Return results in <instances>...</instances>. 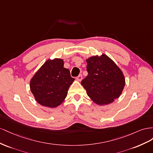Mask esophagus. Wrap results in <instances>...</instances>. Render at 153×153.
I'll list each match as a JSON object with an SVG mask.
<instances>
[{
  "instance_id": "1",
  "label": "esophagus",
  "mask_w": 153,
  "mask_h": 153,
  "mask_svg": "<svg viewBox=\"0 0 153 153\" xmlns=\"http://www.w3.org/2000/svg\"><path fill=\"white\" fill-rule=\"evenodd\" d=\"M76 79H77V80L78 81H81L82 80V74H79V75L77 77Z\"/></svg>"
}]
</instances>
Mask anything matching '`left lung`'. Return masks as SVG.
I'll return each mask as SVG.
<instances>
[{"label": "left lung", "mask_w": 153, "mask_h": 153, "mask_svg": "<svg viewBox=\"0 0 153 153\" xmlns=\"http://www.w3.org/2000/svg\"><path fill=\"white\" fill-rule=\"evenodd\" d=\"M88 76L81 81L87 95L99 105L110 104L119 97L125 86L123 72L105 54L86 59Z\"/></svg>", "instance_id": "1"}]
</instances>
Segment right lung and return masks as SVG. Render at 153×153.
Here are the masks:
<instances>
[{
  "label": "right lung",
  "mask_w": 153,
  "mask_h": 153,
  "mask_svg": "<svg viewBox=\"0 0 153 153\" xmlns=\"http://www.w3.org/2000/svg\"><path fill=\"white\" fill-rule=\"evenodd\" d=\"M63 65L61 59L47 60L30 80V91L41 105L55 108L67 97L74 79Z\"/></svg>",
  "instance_id": "add662e5"
}]
</instances>
